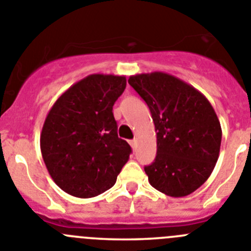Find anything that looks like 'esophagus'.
<instances>
[{"mask_svg": "<svg viewBox=\"0 0 251 251\" xmlns=\"http://www.w3.org/2000/svg\"><path fill=\"white\" fill-rule=\"evenodd\" d=\"M130 146H132L133 150H136L137 148V139L136 138L133 139V141H130Z\"/></svg>", "mask_w": 251, "mask_h": 251, "instance_id": "1", "label": "esophagus"}]
</instances>
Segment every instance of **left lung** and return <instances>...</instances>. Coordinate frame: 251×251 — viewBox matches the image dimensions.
<instances>
[{"label":"left lung","mask_w":251,"mask_h":251,"mask_svg":"<svg viewBox=\"0 0 251 251\" xmlns=\"http://www.w3.org/2000/svg\"><path fill=\"white\" fill-rule=\"evenodd\" d=\"M128 83L147 103L157 133V156L145 171L151 186L171 197L196 191L210 177L221 146V126L194 86L162 72L132 75Z\"/></svg>","instance_id":"8db88e82"}]
</instances>
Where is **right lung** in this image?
I'll list each match as a JSON object with an SVG mask.
<instances>
[{"instance_id": "add662e5", "label": "right lung", "mask_w": 251, "mask_h": 251, "mask_svg": "<svg viewBox=\"0 0 251 251\" xmlns=\"http://www.w3.org/2000/svg\"><path fill=\"white\" fill-rule=\"evenodd\" d=\"M126 76L92 74L72 85L51 106L40 148L51 178L80 199L113 187L132 153L118 138L113 105L126 89Z\"/></svg>"}]
</instances>
